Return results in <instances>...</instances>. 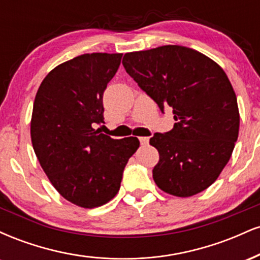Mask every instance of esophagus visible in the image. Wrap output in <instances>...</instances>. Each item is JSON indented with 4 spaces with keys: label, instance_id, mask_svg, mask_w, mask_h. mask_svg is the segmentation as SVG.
Here are the masks:
<instances>
[{
    "label": "esophagus",
    "instance_id": "obj_1",
    "mask_svg": "<svg viewBox=\"0 0 260 260\" xmlns=\"http://www.w3.org/2000/svg\"><path fill=\"white\" fill-rule=\"evenodd\" d=\"M139 142L142 145H147V144H149V138L148 137H140Z\"/></svg>",
    "mask_w": 260,
    "mask_h": 260
}]
</instances>
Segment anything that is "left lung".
Wrapping results in <instances>:
<instances>
[{"instance_id":"left-lung-1","label":"left lung","mask_w":260,"mask_h":260,"mask_svg":"<svg viewBox=\"0 0 260 260\" xmlns=\"http://www.w3.org/2000/svg\"><path fill=\"white\" fill-rule=\"evenodd\" d=\"M122 63L161 111L168 105L174 110V128L150 138L160 155L155 183L182 198L207 189L229 162L240 129L237 98L226 73L178 45L128 52Z\"/></svg>"}]
</instances>
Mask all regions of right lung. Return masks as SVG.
<instances>
[{"label": "right lung", "instance_id": "obj_1", "mask_svg": "<svg viewBox=\"0 0 260 260\" xmlns=\"http://www.w3.org/2000/svg\"><path fill=\"white\" fill-rule=\"evenodd\" d=\"M122 53H84L56 68L39 86L32 107V148L52 186L82 208L106 204L117 194L136 137L113 139L104 123L103 95Z\"/></svg>", "mask_w": 260, "mask_h": 260}]
</instances>
